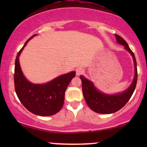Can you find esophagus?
<instances>
[{
	"label": "esophagus",
	"instance_id": "1",
	"mask_svg": "<svg viewBox=\"0 0 147 147\" xmlns=\"http://www.w3.org/2000/svg\"><path fill=\"white\" fill-rule=\"evenodd\" d=\"M84 70L82 68H78L76 69V74L77 75H80L81 74H82L84 72Z\"/></svg>",
	"mask_w": 147,
	"mask_h": 147
}]
</instances>
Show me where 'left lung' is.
<instances>
[{"mask_svg":"<svg viewBox=\"0 0 147 147\" xmlns=\"http://www.w3.org/2000/svg\"><path fill=\"white\" fill-rule=\"evenodd\" d=\"M115 35L117 43L124 46V48L133 57L135 67L134 79L131 86L124 92L114 95H109L97 90L91 81L85 78L83 75H81L79 77L82 80V91L86 102L91 110L97 113L111 114L120 110L129 102L136 89L137 84V63L134 54L124 38L117 34Z\"/></svg>","mask_w":147,"mask_h":147,"instance_id":"1","label":"left lung"}]
</instances>
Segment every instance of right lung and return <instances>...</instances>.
<instances>
[{"mask_svg": "<svg viewBox=\"0 0 147 147\" xmlns=\"http://www.w3.org/2000/svg\"><path fill=\"white\" fill-rule=\"evenodd\" d=\"M28 40L18 52L15 60L14 86L15 91L21 104L30 112L40 116H50L56 114L63 107L65 92L73 77L75 71L62 75L43 84H35L29 82L22 72L19 63V56Z\"/></svg>", "mask_w": 147, "mask_h": 147, "instance_id": "add662e5", "label": "right lung"}]
</instances>
